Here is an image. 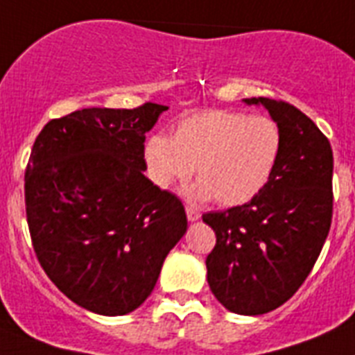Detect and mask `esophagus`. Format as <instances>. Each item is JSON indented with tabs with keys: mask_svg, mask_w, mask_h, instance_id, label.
<instances>
[{
	"mask_svg": "<svg viewBox=\"0 0 355 355\" xmlns=\"http://www.w3.org/2000/svg\"><path fill=\"white\" fill-rule=\"evenodd\" d=\"M186 214L189 222H196V220L200 218V211H196L195 207H191V205H187L186 207Z\"/></svg>",
	"mask_w": 355,
	"mask_h": 355,
	"instance_id": "34e87169",
	"label": "esophagus"
}]
</instances>
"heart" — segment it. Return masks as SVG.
<instances>
[{"mask_svg": "<svg viewBox=\"0 0 355 355\" xmlns=\"http://www.w3.org/2000/svg\"><path fill=\"white\" fill-rule=\"evenodd\" d=\"M282 132L263 115L209 110L178 122L171 137H151L146 160L153 180L171 187L189 180L196 168L200 182L189 195L213 198L223 207L251 202L263 191L282 155Z\"/></svg>", "mask_w": 355, "mask_h": 355, "instance_id": "heart-1", "label": "heart"}]
</instances>
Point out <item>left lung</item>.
<instances>
[{"label": "left lung", "mask_w": 355, "mask_h": 355, "mask_svg": "<svg viewBox=\"0 0 355 355\" xmlns=\"http://www.w3.org/2000/svg\"><path fill=\"white\" fill-rule=\"evenodd\" d=\"M279 126L284 146L263 191L251 202L202 216L216 234L207 284L227 311L260 315L284 305L311 274L332 222L329 139L285 101L252 97Z\"/></svg>", "instance_id": "left-lung-1"}]
</instances>
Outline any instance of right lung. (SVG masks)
<instances>
[{"instance_id": "add662e5", "label": "right lung", "mask_w": 355, "mask_h": 355, "mask_svg": "<svg viewBox=\"0 0 355 355\" xmlns=\"http://www.w3.org/2000/svg\"><path fill=\"white\" fill-rule=\"evenodd\" d=\"M166 110H77L46 122L32 148L25 205L35 256L95 314L141 306L187 231L180 198L144 177L146 133Z\"/></svg>"}]
</instances>
